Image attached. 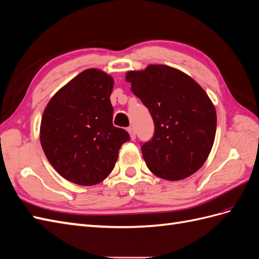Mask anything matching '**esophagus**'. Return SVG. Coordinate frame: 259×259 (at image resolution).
<instances>
[{
  "instance_id": "1",
  "label": "esophagus",
  "mask_w": 259,
  "mask_h": 259,
  "mask_svg": "<svg viewBox=\"0 0 259 259\" xmlns=\"http://www.w3.org/2000/svg\"><path fill=\"white\" fill-rule=\"evenodd\" d=\"M127 132H128V134H130L131 140H132V141H134L135 138H136V133H135V130H134L133 127H128V128H127Z\"/></svg>"
}]
</instances>
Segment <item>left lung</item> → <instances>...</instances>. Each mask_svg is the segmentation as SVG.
Wrapping results in <instances>:
<instances>
[{
  "label": "left lung",
  "instance_id": "obj_1",
  "mask_svg": "<svg viewBox=\"0 0 259 259\" xmlns=\"http://www.w3.org/2000/svg\"><path fill=\"white\" fill-rule=\"evenodd\" d=\"M125 79L154 119V137L142 146L148 169L170 181L198 171L217 131V111L206 92L190 75L166 65L128 71Z\"/></svg>",
  "mask_w": 259,
  "mask_h": 259
}]
</instances>
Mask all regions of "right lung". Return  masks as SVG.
Masks as SVG:
<instances>
[{
    "instance_id": "add662e5",
    "label": "right lung",
    "mask_w": 259,
    "mask_h": 259,
    "mask_svg": "<svg viewBox=\"0 0 259 259\" xmlns=\"http://www.w3.org/2000/svg\"><path fill=\"white\" fill-rule=\"evenodd\" d=\"M114 80L100 69L80 72L55 93L44 110L39 138L61 177L80 186L104 180L114 167L127 132L113 125Z\"/></svg>"
}]
</instances>
